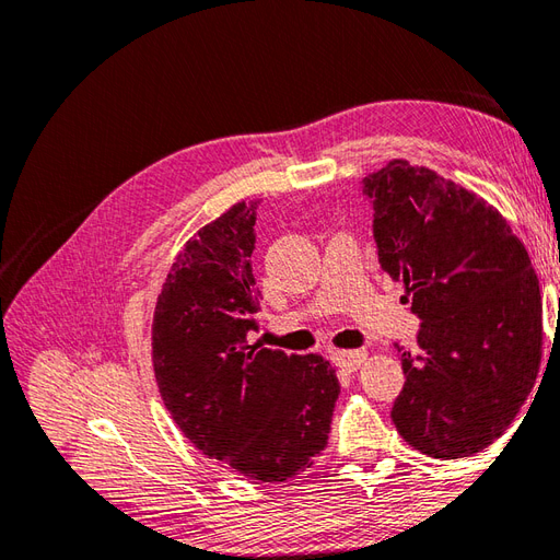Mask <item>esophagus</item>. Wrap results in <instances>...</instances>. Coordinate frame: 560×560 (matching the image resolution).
<instances>
[{"label": "esophagus", "instance_id": "esophagus-1", "mask_svg": "<svg viewBox=\"0 0 560 560\" xmlns=\"http://www.w3.org/2000/svg\"><path fill=\"white\" fill-rule=\"evenodd\" d=\"M366 354H369L366 350H338L334 352V362L343 371H358L364 364Z\"/></svg>", "mask_w": 560, "mask_h": 560}]
</instances>
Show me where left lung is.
<instances>
[{
  "instance_id": "1",
  "label": "left lung",
  "mask_w": 560,
  "mask_h": 560,
  "mask_svg": "<svg viewBox=\"0 0 560 560\" xmlns=\"http://www.w3.org/2000/svg\"><path fill=\"white\" fill-rule=\"evenodd\" d=\"M385 273L422 319L401 352L393 422L439 460L488 448L528 399L541 362V294L528 249L465 186L406 159L364 177Z\"/></svg>"
}]
</instances>
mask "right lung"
Masks as SVG:
<instances>
[{"label":"right lung","mask_w":560,"mask_h":560,"mask_svg":"<svg viewBox=\"0 0 560 560\" xmlns=\"http://www.w3.org/2000/svg\"><path fill=\"white\" fill-rule=\"evenodd\" d=\"M254 222L241 200L186 241L156 301L151 360L165 409L202 455L276 483L325 451L341 385L319 354L249 346L261 308Z\"/></svg>","instance_id":"right-lung-1"}]
</instances>
